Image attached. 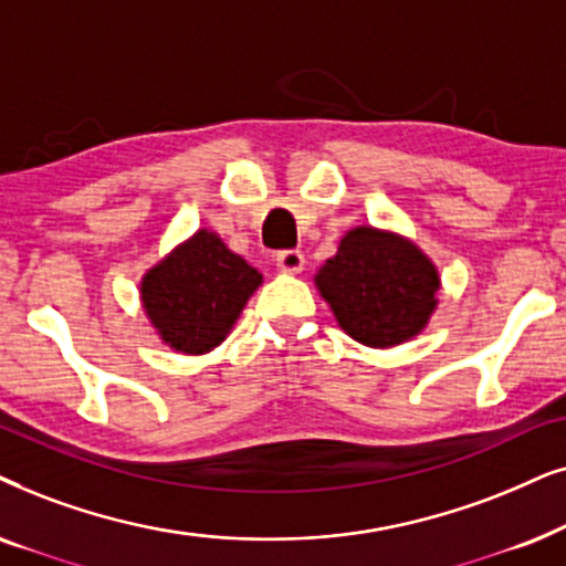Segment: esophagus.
Returning <instances> with one entry per match:
<instances>
[{"instance_id": "esophagus-1", "label": "esophagus", "mask_w": 566, "mask_h": 566, "mask_svg": "<svg viewBox=\"0 0 566 566\" xmlns=\"http://www.w3.org/2000/svg\"><path fill=\"white\" fill-rule=\"evenodd\" d=\"M305 266V255L300 251H282L276 255V269L284 274H300Z\"/></svg>"}]
</instances>
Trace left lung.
I'll return each mask as SVG.
<instances>
[{"label":"left lung","instance_id":"left-lung-1","mask_svg":"<svg viewBox=\"0 0 566 566\" xmlns=\"http://www.w3.org/2000/svg\"><path fill=\"white\" fill-rule=\"evenodd\" d=\"M315 287L338 326L373 349L419 336L440 303L432 259L409 238L370 224L346 232L315 274Z\"/></svg>","mask_w":566,"mask_h":566}]
</instances>
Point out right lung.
I'll use <instances>...</instances> for the list:
<instances>
[{
  "label": "right lung",
  "instance_id": "right-lung-1",
  "mask_svg": "<svg viewBox=\"0 0 566 566\" xmlns=\"http://www.w3.org/2000/svg\"><path fill=\"white\" fill-rule=\"evenodd\" d=\"M261 282L243 255L201 228L145 271L139 297L163 344L196 357L228 338Z\"/></svg>",
  "mask_w": 566,
  "mask_h": 566
}]
</instances>
